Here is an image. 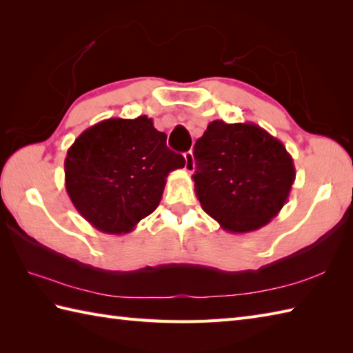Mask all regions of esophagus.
<instances>
[{
    "mask_svg": "<svg viewBox=\"0 0 353 353\" xmlns=\"http://www.w3.org/2000/svg\"><path fill=\"white\" fill-rule=\"evenodd\" d=\"M185 171L186 172H192L194 167H196V163H194V154L190 150V152H186L185 154Z\"/></svg>",
    "mask_w": 353,
    "mask_h": 353,
    "instance_id": "1",
    "label": "esophagus"
}]
</instances>
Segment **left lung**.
<instances>
[{"instance_id": "left-lung-1", "label": "left lung", "mask_w": 353, "mask_h": 353, "mask_svg": "<svg viewBox=\"0 0 353 353\" xmlns=\"http://www.w3.org/2000/svg\"><path fill=\"white\" fill-rule=\"evenodd\" d=\"M194 159L200 205L230 234H247L272 221L296 181L287 148L253 123H209L194 145Z\"/></svg>"}]
</instances>
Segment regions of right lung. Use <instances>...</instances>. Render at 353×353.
<instances>
[{"mask_svg": "<svg viewBox=\"0 0 353 353\" xmlns=\"http://www.w3.org/2000/svg\"><path fill=\"white\" fill-rule=\"evenodd\" d=\"M185 167L153 119L109 118L89 127L65 157L74 208L104 234H127L159 206L171 171Z\"/></svg>", "mask_w": 353, "mask_h": 353, "instance_id": "add662e5", "label": "right lung"}]
</instances>
